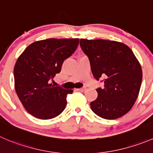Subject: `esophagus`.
I'll use <instances>...</instances> for the list:
<instances>
[{"instance_id":"34e87169","label":"esophagus","mask_w":153,"mask_h":153,"mask_svg":"<svg viewBox=\"0 0 153 153\" xmlns=\"http://www.w3.org/2000/svg\"><path fill=\"white\" fill-rule=\"evenodd\" d=\"M87 89L86 87H84V88H79V89H78V91H81V92H84V91H85V90Z\"/></svg>"}]
</instances>
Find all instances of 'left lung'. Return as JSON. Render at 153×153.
Here are the masks:
<instances>
[{
	"instance_id": "left-lung-1",
	"label": "left lung",
	"mask_w": 153,
	"mask_h": 153,
	"mask_svg": "<svg viewBox=\"0 0 153 153\" xmlns=\"http://www.w3.org/2000/svg\"><path fill=\"white\" fill-rule=\"evenodd\" d=\"M93 75L104 77V88L97 89L91 102L93 112L105 119H115L129 112L137 100L142 82V68L131 48L109 40H80Z\"/></svg>"
}]
</instances>
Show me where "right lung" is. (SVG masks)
<instances>
[{
  "instance_id": "1",
  "label": "right lung",
  "mask_w": 153,
  "mask_h": 153,
  "mask_svg": "<svg viewBox=\"0 0 153 153\" xmlns=\"http://www.w3.org/2000/svg\"><path fill=\"white\" fill-rule=\"evenodd\" d=\"M78 43V38L41 40L30 44L19 56L14 67L16 92L24 108L35 118L51 119L65 109L67 95L73 91L50 82Z\"/></svg>"
}]
</instances>
